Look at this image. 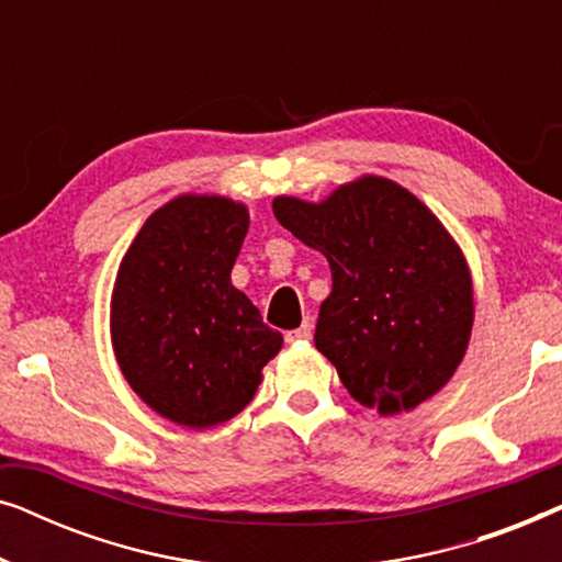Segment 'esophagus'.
Returning a JSON list of instances; mask_svg holds the SVG:
<instances>
[{
	"label": "esophagus",
	"instance_id": "esophagus-1",
	"mask_svg": "<svg viewBox=\"0 0 562 562\" xmlns=\"http://www.w3.org/2000/svg\"><path fill=\"white\" fill-rule=\"evenodd\" d=\"M310 337H312V325H310V322H304L302 327L289 329L286 342H304V340H310Z\"/></svg>",
	"mask_w": 562,
	"mask_h": 562
}]
</instances>
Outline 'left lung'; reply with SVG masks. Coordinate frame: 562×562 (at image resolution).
<instances>
[{
  "label": "left lung",
  "mask_w": 562,
  "mask_h": 562,
  "mask_svg": "<svg viewBox=\"0 0 562 562\" xmlns=\"http://www.w3.org/2000/svg\"><path fill=\"white\" fill-rule=\"evenodd\" d=\"M273 214L327 258L333 291L314 345L350 396L383 417L435 396L473 327L471 271L442 222L381 176L345 183L319 204L276 196Z\"/></svg>",
  "instance_id": "left-lung-1"
}]
</instances>
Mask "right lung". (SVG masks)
Wrapping results in <instances>:
<instances>
[{
  "instance_id": "1",
  "label": "right lung",
  "mask_w": 562,
  "mask_h": 562,
  "mask_svg": "<svg viewBox=\"0 0 562 562\" xmlns=\"http://www.w3.org/2000/svg\"><path fill=\"white\" fill-rule=\"evenodd\" d=\"M248 206L176 196L145 220L112 291L120 371L153 412L191 429L233 419L256 396L283 337L229 281Z\"/></svg>"
}]
</instances>
